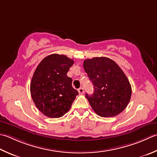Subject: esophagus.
Wrapping results in <instances>:
<instances>
[{"label": "esophagus", "instance_id": "obj_1", "mask_svg": "<svg viewBox=\"0 0 157 157\" xmlns=\"http://www.w3.org/2000/svg\"><path fill=\"white\" fill-rule=\"evenodd\" d=\"M78 93L79 94H83L84 93V88H79L78 89Z\"/></svg>", "mask_w": 157, "mask_h": 157}]
</instances>
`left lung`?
Listing matches in <instances>:
<instances>
[{"mask_svg": "<svg viewBox=\"0 0 157 157\" xmlns=\"http://www.w3.org/2000/svg\"><path fill=\"white\" fill-rule=\"evenodd\" d=\"M83 66L94 86V93L86 94V98L94 112L104 118L121 113L131 97V84L122 70L107 57L86 59Z\"/></svg>", "mask_w": 157, "mask_h": 157, "instance_id": "obj_1", "label": "left lung"}]
</instances>
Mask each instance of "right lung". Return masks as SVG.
Segmentation results:
<instances>
[{"mask_svg": "<svg viewBox=\"0 0 157 157\" xmlns=\"http://www.w3.org/2000/svg\"><path fill=\"white\" fill-rule=\"evenodd\" d=\"M74 61L65 55L46 56L36 67L30 82V93L36 107L49 118L62 117L70 109L78 92L67 75Z\"/></svg>", "mask_w": 157, "mask_h": 157, "instance_id": "right-lung-1", "label": "right lung"}]
</instances>
